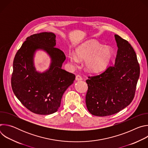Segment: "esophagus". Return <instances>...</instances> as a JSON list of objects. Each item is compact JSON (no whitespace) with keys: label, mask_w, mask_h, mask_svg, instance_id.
Masks as SVG:
<instances>
[{"label":"esophagus","mask_w":148,"mask_h":148,"mask_svg":"<svg viewBox=\"0 0 148 148\" xmlns=\"http://www.w3.org/2000/svg\"><path fill=\"white\" fill-rule=\"evenodd\" d=\"M75 79L77 81H80V80L82 79V78L81 77V76L80 75H77L76 77H75Z\"/></svg>","instance_id":"1"}]
</instances>
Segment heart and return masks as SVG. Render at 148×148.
<instances>
[{
	"mask_svg": "<svg viewBox=\"0 0 148 148\" xmlns=\"http://www.w3.org/2000/svg\"><path fill=\"white\" fill-rule=\"evenodd\" d=\"M76 55L70 53L69 58L73 65H77L78 58L86 60V67L91 71H98L106 67L112 57V51L108 47H103L98 42L91 40L79 46Z\"/></svg>",
	"mask_w": 148,
	"mask_h": 148,
	"instance_id": "obj_1",
	"label": "heart"
}]
</instances>
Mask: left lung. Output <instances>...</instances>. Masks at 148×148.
<instances>
[{"label":"left lung","mask_w":148,"mask_h":148,"mask_svg":"<svg viewBox=\"0 0 148 148\" xmlns=\"http://www.w3.org/2000/svg\"><path fill=\"white\" fill-rule=\"evenodd\" d=\"M118 47L115 62L98 75L88 76L86 102L98 116L115 114L132 101L140 75L136 54L129 42L115 35Z\"/></svg>","instance_id":"1"}]
</instances>
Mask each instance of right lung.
<instances>
[{
    "instance_id": "obj_1",
    "label": "right lung",
    "mask_w": 148,
    "mask_h": 148,
    "mask_svg": "<svg viewBox=\"0 0 148 148\" xmlns=\"http://www.w3.org/2000/svg\"><path fill=\"white\" fill-rule=\"evenodd\" d=\"M56 41V35L51 32L33 34L27 37L13 60V91L27 109L36 114L57 111L63 94L75 78L61 69L66 56L55 47ZM37 49L46 51L52 60L49 70L43 73L37 72L33 66V54Z\"/></svg>"
}]
</instances>
